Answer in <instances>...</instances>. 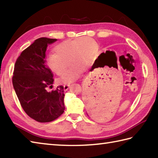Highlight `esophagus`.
Returning a JSON list of instances; mask_svg holds the SVG:
<instances>
[{
	"label": "esophagus",
	"mask_w": 158,
	"mask_h": 158,
	"mask_svg": "<svg viewBox=\"0 0 158 158\" xmlns=\"http://www.w3.org/2000/svg\"><path fill=\"white\" fill-rule=\"evenodd\" d=\"M69 86H70V85L69 84H65L64 85V90L66 91V90H68V89H69Z\"/></svg>",
	"instance_id": "obj_1"
}]
</instances>
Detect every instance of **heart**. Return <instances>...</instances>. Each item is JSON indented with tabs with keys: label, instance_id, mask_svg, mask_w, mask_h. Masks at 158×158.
I'll return each mask as SVG.
<instances>
[{
	"label": "heart",
	"instance_id": "obj_1",
	"mask_svg": "<svg viewBox=\"0 0 158 158\" xmlns=\"http://www.w3.org/2000/svg\"><path fill=\"white\" fill-rule=\"evenodd\" d=\"M54 51L55 53H50L46 57V65L58 76L66 72L69 63L72 65L61 79V83H68L78 78L83 68L89 60V66L93 62L97 56L98 45L93 39L83 37L61 42L55 46Z\"/></svg>",
	"mask_w": 158,
	"mask_h": 158
}]
</instances>
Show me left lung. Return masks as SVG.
I'll return each mask as SVG.
<instances>
[{
	"label": "left lung",
	"mask_w": 158,
	"mask_h": 158,
	"mask_svg": "<svg viewBox=\"0 0 158 158\" xmlns=\"http://www.w3.org/2000/svg\"><path fill=\"white\" fill-rule=\"evenodd\" d=\"M104 55V54H103V53L101 54L100 56H99V58H100V57L102 56V55ZM97 60H98V59H97ZM97 65H98V62L97 63V61H95L94 64H93V66H92V69H94L95 67H97ZM88 112V114H89V115H90L91 117H94V116H97V109H96V108H95V106H94V104H92V103L90 104V105H89V106Z\"/></svg>",
	"instance_id": "8db88e82"
}]
</instances>
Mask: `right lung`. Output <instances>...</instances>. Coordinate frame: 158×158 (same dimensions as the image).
Wrapping results in <instances>:
<instances>
[{"label": "right lung", "instance_id": "right-lung-1", "mask_svg": "<svg viewBox=\"0 0 158 158\" xmlns=\"http://www.w3.org/2000/svg\"><path fill=\"white\" fill-rule=\"evenodd\" d=\"M56 39L40 38L21 52L15 61L12 83L22 107L40 123L53 121L64 112V87L52 88L54 79L46 66V51Z\"/></svg>", "mask_w": 158, "mask_h": 158}]
</instances>
